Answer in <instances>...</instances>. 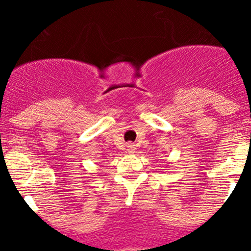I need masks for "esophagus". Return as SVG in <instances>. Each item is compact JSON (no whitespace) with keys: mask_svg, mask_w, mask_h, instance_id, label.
Listing matches in <instances>:
<instances>
[{"mask_svg":"<svg viewBox=\"0 0 251 251\" xmlns=\"http://www.w3.org/2000/svg\"><path fill=\"white\" fill-rule=\"evenodd\" d=\"M126 151H127V153H130V154L135 153V151H136V147H135V144H128V146H127V149H126Z\"/></svg>","mask_w":251,"mask_h":251,"instance_id":"esophagus-1","label":"esophagus"}]
</instances>
